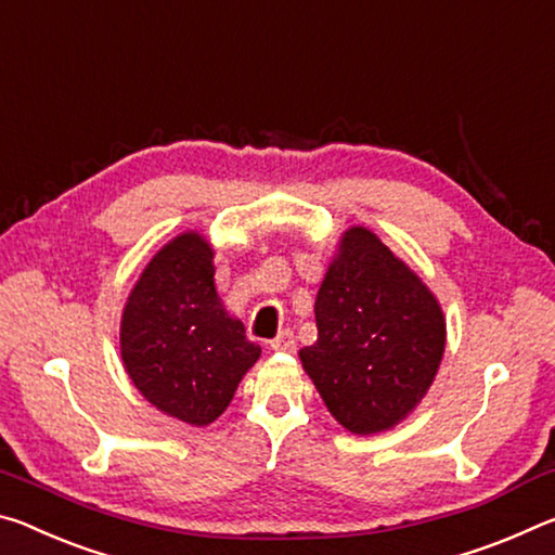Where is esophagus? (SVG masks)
Listing matches in <instances>:
<instances>
[{
  "label": "esophagus",
  "mask_w": 555,
  "mask_h": 555,
  "mask_svg": "<svg viewBox=\"0 0 555 555\" xmlns=\"http://www.w3.org/2000/svg\"><path fill=\"white\" fill-rule=\"evenodd\" d=\"M295 347H297V344H295V334L287 332V330L280 332L278 337L270 341V349H272V351H287V353H289V351H295Z\"/></svg>",
  "instance_id": "1"
}]
</instances>
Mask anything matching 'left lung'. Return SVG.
<instances>
[{
  "label": "left lung",
  "instance_id": "obj_1",
  "mask_svg": "<svg viewBox=\"0 0 555 555\" xmlns=\"http://www.w3.org/2000/svg\"><path fill=\"white\" fill-rule=\"evenodd\" d=\"M317 341L299 361L357 435L390 430L428 393L444 351L440 302L363 225L344 231L314 302Z\"/></svg>",
  "mask_w": 555,
  "mask_h": 555
}]
</instances>
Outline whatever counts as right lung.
Listing matches in <instances>:
<instances>
[{"label":"right lung","instance_id":"obj_1","mask_svg":"<svg viewBox=\"0 0 555 555\" xmlns=\"http://www.w3.org/2000/svg\"><path fill=\"white\" fill-rule=\"evenodd\" d=\"M214 272L204 235L181 233L150 260L122 310L127 376L157 411L189 425L214 423L260 357L225 312Z\"/></svg>","mask_w":555,"mask_h":555}]
</instances>
